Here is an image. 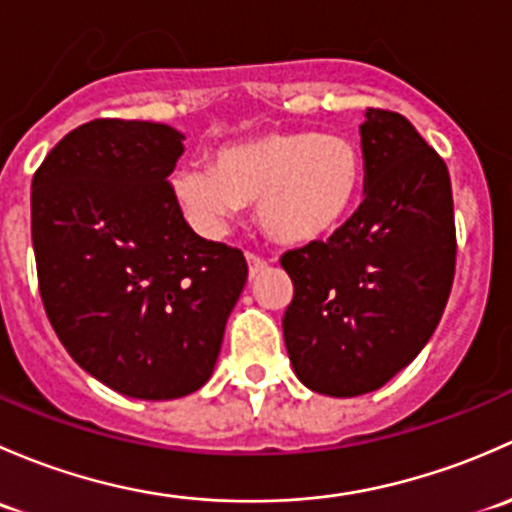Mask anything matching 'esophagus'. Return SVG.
Wrapping results in <instances>:
<instances>
[{"mask_svg":"<svg viewBox=\"0 0 512 512\" xmlns=\"http://www.w3.org/2000/svg\"><path fill=\"white\" fill-rule=\"evenodd\" d=\"M246 261H249V276L256 278L258 273H263L268 268V261L266 258L256 256V254H246Z\"/></svg>","mask_w":512,"mask_h":512,"instance_id":"34e87169","label":"esophagus"}]
</instances>
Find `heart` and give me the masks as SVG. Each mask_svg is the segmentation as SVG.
Listing matches in <instances>:
<instances>
[{
	"label": "heart",
	"instance_id": "b5f03b06",
	"mask_svg": "<svg viewBox=\"0 0 512 512\" xmlns=\"http://www.w3.org/2000/svg\"><path fill=\"white\" fill-rule=\"evenodd\" d=\"M172 189L199 229L217 234L239 207L286 246L328 239L350 221L365 192V157L345 135L276 130L224 147L212 167L177 170Z\"/></svg>",
	"mask_w": 512,
	"mask_h": 512
}]
</instances>
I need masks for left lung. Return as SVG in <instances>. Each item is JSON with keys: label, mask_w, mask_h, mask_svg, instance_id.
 <instances>
[{"label": "left lung", "mask_w": 512, "mask_h": 512, "mask_svg": "<svg viewBox=\"0 0 512 512\" xmlns=\"http://www.w3.org/2000/svg\"><path fill=\"white\" fill-rule=\"evenodd\" d=\"M365 202L328 241L283 254V340L300 382L328 397L387 384L429 342L456 271L446 162L404 115L367 108Z\"/></svg>", "instance_id": "left-lung-1"}]
</instances>
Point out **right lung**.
Wrapping results in <instances>:
<instances>
[{"instance_id": "1", "label": "right lung", "mask_w": 512, "mask_h": 512, "mask_svg": "<svg viewBox=\"0 0 512 512\" xmlns=\"http://www.w3.org/2000/svg\"><path fill=\"white\" fill-rule=\"evenodd\" d=\"M184 135L147 120L71 130L31 182L39 293L68 355L105 387L177 399L212 377L249 266L182 217Z\"/></svg>"}]
</instances>
